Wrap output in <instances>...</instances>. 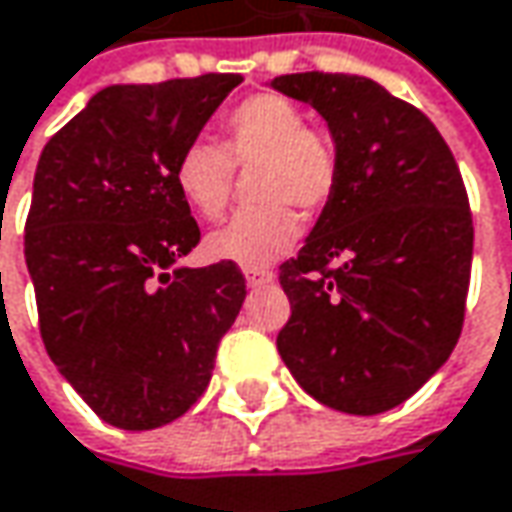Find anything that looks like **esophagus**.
I'll return each instance as SVG.
<instances>
[{
    "label": "esophagus",
    "instance_id": "obj_1",
    "mask_svg": "<svg viewBox=\"0 0 512 512\" xmlns=\"http://www.w3.org/2000/svg\"><path fill=\"white\" fill-rule=\"evenodd\" d=\"M275 280V272H269V269H246V283L257 289V286H266V283H272Z\"/></svg>",
    "mask_w": 512,
    "mask_h": 512
}]
</instances>
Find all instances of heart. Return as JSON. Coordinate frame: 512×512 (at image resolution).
<instances>
[{"label": "heart", "instance_id": "obj_1", "mask_svg": "<svg viewBox=\"0 0 512 512\" xmlns=\"http://www.w3.org/2000/svg\"><path fill=\"white\" fill-rule=\"evenodd\" d=\"M257 168L255 209L234 214L209 234L206 246L217 260L243 269H263L298 243L300 209H321L338 183V154L332 140L306 125V114L280 94H255L223 117L220 145L191 140L174 163V183L200 217L229 209L234 166Z\"/></svg>", "mask_w": 512, "mask_h": 512}]
</instances>
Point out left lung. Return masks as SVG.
<instances>
[{"label":"left lung","instance_id":"8db88e82","mask_svg":"<svg viewBox=\"0 0 512 512\" xmlns=\"http://www.w3.org/2000/svg\"><path fill=\"white\" fill-rule=\"evenodd\" d=\"M275 91L321 114L338 183L298 257L280 266L292 318L278 352L315 401L378 415L456 349L473 214L450 145L418 108L355 74H286Z\"/></svg>","mask_w":512,"mask_h":512}]
</instances>
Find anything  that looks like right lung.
I'll return each mask as SVG.
<instances>
[{
    "label": "right lung",
    "instance_id": "add662e5",
    "mask_svg": "<svg viewBox=\"0 0 512 512\" xmlns=\"http://www.w3.org/2000/svg\"><path fill=\"white\" fill-rule=\"evenodd\" d=\"M240 82L108 85L42 148L25 223L42 344L120 430H154L189 410L246 298L232 260L180 266L200 229L174 183L183 145Z\"/></svg>",
    "mask_w": 512,
    "mask_h": 512
}]
</instances>
